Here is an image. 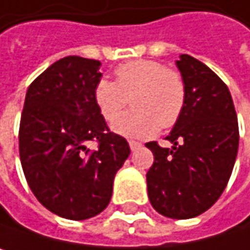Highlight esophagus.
I'll list each match as a JSON object with an SVG mask.
<instances>
[{
	"label": "esophagus",
	"instance_id": "1",
	"mask_svg": "<svg viewBox=\"0 0 250 250\" xmlns=\"http://www.w3.org/2000/svg\"><path fill=\"white\" fill-rule=\"evenodd\" d=\"M129 146H130V149H132V151H136V149L142 148V144L135 142V141H130V142H129Z\"/></svg>",
	"mask_w": 250,
	"mask_h": 250
}]
</instances>
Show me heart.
Returning a JSON list of instances; mask_svg holds the SVG:
<instances>
[{"label":"heart","mask_w":250,"mask_h":250,"mask_svg":"<svg viewBox=\"0 0 250 250\" xmlns=\"http://www.w3.org/2000/svg\"><path fill=\"white\" fill-rule=\"evenodd\" d=\"M117 82L101 79L93 99L101 115L111 121L134 98L135 109L112 121L114 133L130 139L154 136L160 124L170 127L179 120L186 104L182 74L152 60H135L115 70Z\"/></svg>","instance_id":"b5f03b06"}]
</instances>
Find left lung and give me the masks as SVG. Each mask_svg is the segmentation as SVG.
<instances>
[{
    "instance_id": "left-lung-1",
    "label": "left lung",
    "mask_w": 250,
    "mask_h": 250,
    "mask_svg": "<svg viewBox=\"0 0 250 250\" xmlns=\"http://www.w3.org/2000/svg\"><path fill=\"white\" fill-rule=\"evenodd\" d=\"M176 65L186 104L166 138L173 146L146 144L154 154L146 183L157 212L188 220L209 209L224 192L237 157L239 126L229 87L208 65L188 54Z\"/></svg>"
}]
</instances>
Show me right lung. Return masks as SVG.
<instances>
[{"label": "right lung", "mask_w": 250, "mask_h": 250, "mask_svg": "<svg viewBox=\"0 0 250 250\" xmlns=\"http://www.w3.org/2000/svg\"><path fill=\"white\" fill-rule=\"evenodd\" d=\"M99 67L76 55L55 61L29 86L21 112L19 151L27 185L46 209L67 220H87L108 207L114 177L130 155L95 104ZM90 140L98 150L87 148Z\"/></svg>", "instance_id": "add662e5"}]
</instances>
